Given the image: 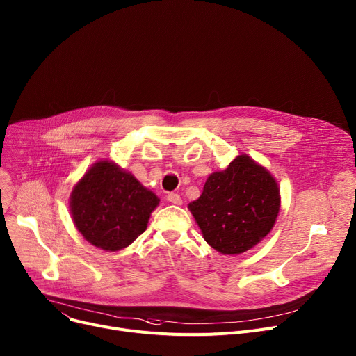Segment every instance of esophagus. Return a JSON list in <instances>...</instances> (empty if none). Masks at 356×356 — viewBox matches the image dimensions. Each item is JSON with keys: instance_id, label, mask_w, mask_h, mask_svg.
Segmentation results:
<instances>
[{"instance_id": "34e87169", "label": "esophagus", "mask_w": 356, "mask_h": 356, "mask_svg": "<svg viewBox=\"0 0 356 356\" xmlns=\"http://www.w3.org/2000/svg\"><path fill=\"white\" fill-rule=\"evenodd\" d=\"M165 197H168V200L173 204H181V197L177 193H169Z\"/></svg>"}]
</instances>
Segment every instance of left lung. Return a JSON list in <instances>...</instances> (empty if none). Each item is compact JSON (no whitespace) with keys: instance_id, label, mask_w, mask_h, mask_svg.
<instances>
[{"instance_id":"1","label":"left lung","mask_w":356,"mask_h":356,"mask_svg":"<svg viewBox=\"0 0 356 356\" xmlns=\"http://www.w3.org/2000/svg\"><path fill=\"white\" fill-rule=\"evenodd\" d=\"M279 206L275 179L242 154L226 170L209 176L202 196L188 209L213 249L223 254H239L270 232Z\"/></svg>"}]
</instances>
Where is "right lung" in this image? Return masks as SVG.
I'll use <instances>...</instances> for the list:
<instances>
[{
	"label": "right lung",
	"instance_id": "right-lung-1",
	"mask_svg": "<svg viewBox=\"0 0 356 356\" xmlns=\"http://www.w3.org/2000/svg\"><path fill=\"white\" fill-rule=\"evenodd\" d=\"M157 196L108 161H99L71 193V215L91 245L115 252L131 245L147 227Z\"/></svg>",
	"mask_w": 356,
	"mask_h": 356
}]
</instances>
